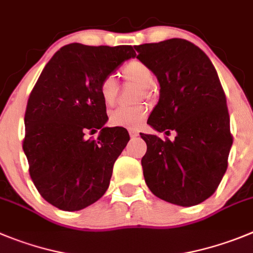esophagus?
I'll return each mask as SVG.
<instances>
[{
  "label": "esophagus",
  "instance_id": "1",
  "mask_svg": "<svg viewBox=\"0 0 253 253\" xmlns=\"http://www.w3.org/2000/svg\"><path fill=\"white\" fill-rule=\"evenodd\" d=\"M129 135H130L131 138H135V136L139 135V133L135 130V129H129Z\"/></svg>",
  "mask_w": 253,
  "mask_h": 253
}]
</instances>
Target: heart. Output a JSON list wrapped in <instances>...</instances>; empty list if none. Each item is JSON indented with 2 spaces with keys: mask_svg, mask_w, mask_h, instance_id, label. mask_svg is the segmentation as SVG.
<instances>
[{
  "mask_svg": "<svg viewBox=\"0 0 253 253\" xmlns=\"http://www.w3.org/2000/svg\"><path fill=\"white\" fill-rule=\"evenodd\" d=\"M123 75L126 80L140 85L144 96H149L150 86L155 84V75L152 69L144 62L134 60L123 69ZM118 79L113 74L104 76L99 84V94L106 105H113L118 96ZM147 117V106L139 104L135 106H119L109 113V123L114 126L138 128Z\"/></svg>",
  "mask_w": 253,
  "mask_h": 253,
  "instance_id": "b5f03b06",
  "label": "heart"
}]
</instances>
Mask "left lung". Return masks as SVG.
I'll use <instances>...</instances> for the list:
<instances>
[{"label": "left lung", "instance_id": "left-lung-1", "mask_svg": "<svg viewBox=\"0 0 253 253\" xmlns=\"http://www.w3.org/2000/svg\"><path fill=\"white\" fill-rule=\"evenodd\" d=\"M161 86L148 124L174 130L173 142L140 133L148 188L166 202L191 207L210 198L221 183L232 147L229 115L217 71L198 46L183 39L135 46Z\"/></svg>", "mask_w": 253, "mask_h": 253}]
</instances>
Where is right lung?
<instances>
[{
  "label": "right lung",
  "instance_id": "obj_1",
  "mask_svg": "<svg viewBox=\"0 0 253 253\" xmlns=\"http://www.w3.org/2000/svg\"><path fill=\"white\" fill-rule=\"evenodd\" d=\"M135 55L131 46L69 43L37 79L25 113L22 148L35 187L59 210H83L108 189L129 134L104 126L108 115L99 84ZM99 128L98 139L86 138Z\"/></svg>",
  "mask_w": 253,
  "mask_h": 253
}]
</instances>
